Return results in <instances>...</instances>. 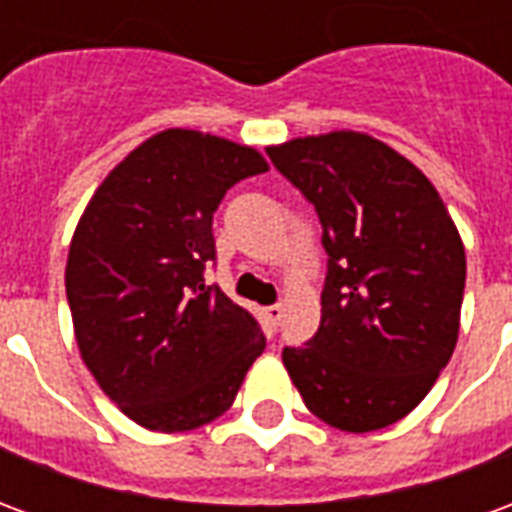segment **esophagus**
Segmentation results:
<instances>
[{
  "label": "esophagus",
  "mask_w": 512,
  "mask_h": 512,
  "mask_svg": "<svg viewBox=\"0 0 512 512\" xmlns=\"http://www.w3.org/2000/svg\"><path fill=\"white\" fill-rule=\"evenodd\" d=\"M263 315H266L268 329H271V332H277L279 321H282V304H271V307L263 310Z\"/></svg>",
  "instance_id": "34e87169"
}]
</instances>
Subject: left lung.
<instances>
[{"mask_svg":"<svg viewBox=\"0 0 512 512\" xmlns=\"http://www.w3.org/2000/svg\"><path fill=\"white\" fill-rule=\"evenodd\" d=\"M268 158L315 205L329 255L321 326L282 351L290 381L334 428H386L419 406L455 351L461 235L433 183L373 136H304Z\"/></svg>","mask_w":512,"mask_h":512,"instance_id":"obj_1","label":"left lung"}]
</instances>
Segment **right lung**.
<instances>
[{
    "instance_id": "1",
    "label": "right lung",
    "mask_w": 512,
    "mask_h": 512,
    "mask_svg": "<svg viewBox=\"0 0 512 512\" xmlns=\"http://www.w3.org/2000/svg\"><path fill=\"white\" fill-rule=\"evenodd\" d=\"M260 172L252 147L169 128L106 175L79 219L65 268L76 343L142 428L180 433L224 414L266 348L255 318L205 285L213 213Z\"/></svg>"
}]
</instances>
